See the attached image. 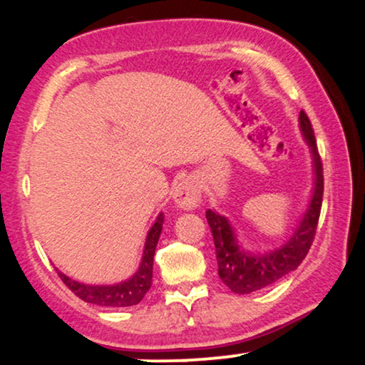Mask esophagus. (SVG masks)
<instances>
[{
	"instance_id": "34e87169",
	"label": "esophagus",
	"mask_w": 365,
	"mask_h": 365,
	"mask_svg": "<svg viewBox=\"0 0 365 365\" xmlns=\"http://www.w3.org/2000/svg\"><path fill=\"white\" fill-rule=\"evenodd\" d=\"M174 202L184 211H192L201 204V189L196 178H184L174 187Z\"/></svg>"
}]
</instances>
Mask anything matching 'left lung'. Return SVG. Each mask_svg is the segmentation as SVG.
Listing matches in <instances>:
<instances>
[{
    "instance_id": "left-lung-1",
    "label": "left lung",
    "mask_w": 365,
    "mask_h": 365,
    "mask_svg": "<svg viewBox=\"0 0 365 365\" xmlns=\"http://www.w3.org/2000/svg\"><path fill=\"white\" fill-rule=\"evenodd\" d=\"M299 128H301L304 141L311 149L314 184L311 199H309L301 221L292 231L291 237L281 247L267 252H252L249 249H244L237 239L236 229L232 227L229 219L214 209L206 211V219L211 227L214 246H216L219 277L236 294L261 291V289L276 284L289 272L296 271L299 264L307 256L314 236H316L324 194L322 163L317 153L314 129L304 111L299 114Z\"/></svg>"
}]
</instances>
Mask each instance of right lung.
<instances>
[{"label": "right lung", "mask_w": 365, "mask_h": 365, "mask_svg": "<svg viewBox=\"0 0 365 365\" xmlns=\"http://www.w3.org/2000/svg\"><path fill=\"white\" fill-rule=\"evenodd\" d=\"M164 214L159 212L156 221L149 229L146 242H144L141 264H139L138 271L133 274L126 281L116 282V284H84L74 279L68 277L66 274L58 271L61 281L76 294L79 299H83L88 304H96L101 307H129L136 306L143 301L146 292L151 289L153 284V259L154 251H156L159 236L163 231Z\"/></svg>", "instance_id": "1"}]
</instances>
